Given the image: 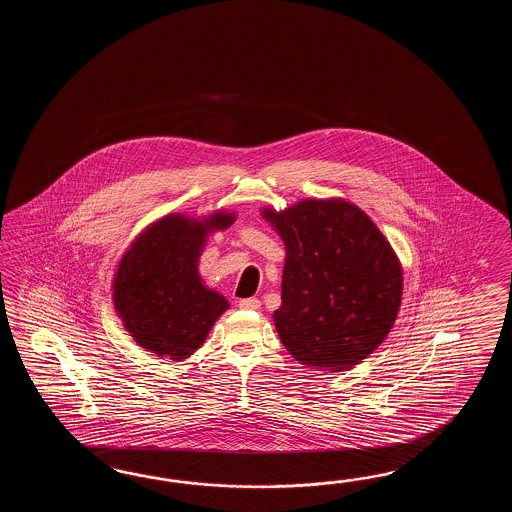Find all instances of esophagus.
I'll return each instance as SVG.
<instances>
[{"mask_svg":"<svg viewBox=\"0 0 512 512\" xmlns=\"http://www.w3.org/2000/svg\"><path fill=\"white\" fill-rule=\"evenodd\" d=\"M261 302L258 298H245L238 302L240 309H247V311H254V309H260Z\"/></svg>","mask_w":512,"mask_h":512,"instance_id":"esophagus-1","label":"esophagus"}]
</instances>
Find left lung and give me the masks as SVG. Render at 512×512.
<instances>
[{"mask_svg": "<svg viewBox=\"0 0 512 512\" xmlns=\"http://www.w3.org/2000/svg\"><path fill=\"white\" fill-rule=\"evenodd\" d=\"M282 236V305L274 322L283 346L305 366L349 370L390 333L403 274L390 243L348 201H302L265 210Z\"/></svg>", "mask_w": 512, "mask_h": 512, "instance_id": "1", "label": "left lung"}]
</instances>
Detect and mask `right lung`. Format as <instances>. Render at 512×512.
I'll return each mask as SVG.
<instances>
[{
	"label": "right lung",
	"instance_id": "obj_1",
	"mask_svg": "<svg viewBox=\"0 0 512 512\" xmlns=\"http://www.w3.org/2000/svg\"><path fill=\"white\" fill-rule=\"evenodd\" d=\"M234 221L221 214L207 223L166 216L131 245L113 282V300L124 327L142 348L186 359L207 338L210 327L229 307L197 274V258L207 229H225Z\"/></svg>",
	"mask_w": 512,
	"mask_h": 512
}]
</instances>
